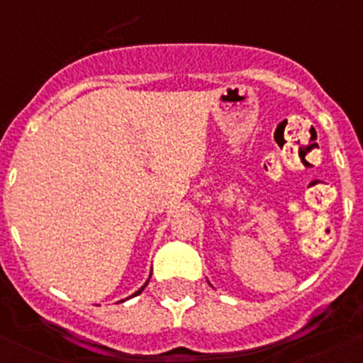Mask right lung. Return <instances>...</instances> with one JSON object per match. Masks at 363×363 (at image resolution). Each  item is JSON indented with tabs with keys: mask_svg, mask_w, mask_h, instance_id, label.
<instances>
[{
	"mask_svg": "<svg viewBox=\"0 0 363 363\" xmlns=\"http://www.w3.org/2000/svg\"><path fill=\"white\" fill-rule=\"evenodd\" d=\"M147 281H150V279H147ZM147 281H146V283H144V285H143V287H140V289H139V291H137V292H135V294H133V296H139V294H140V292H143V291H144V289H146V285H147Z\"/></svg>",
	"mask_w": 363,
	"mask_h": 363,
	"instance_id": "1",
	"label": "right lung"
}]
</instances>
